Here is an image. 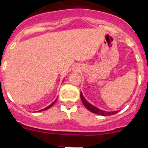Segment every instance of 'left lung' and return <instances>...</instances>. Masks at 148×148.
Masks as SVG:
<instances>
[{
	"instance_id": "1",
	"label": "left lung",
	"mask_w": 148,
	"mask_h": 148,
	"mask_svg": "<svg viewBox=\"0 0 148 148\" xmlns=\"http://www.w3.org/2000/svg\"><path fill=\"white\" fill-rule=\"evenodd\" d=\"M80 97H81V100H82V103H83V105L85 106V107H86L88 110H90V112L94 113V114H99V115H102V116H110V115H113V114H116V113L119 111V110H116V111H105V110H102L99 108H96L95 106H92L91 104H90L89 102H87V100L84 98L82 92H80Z\"/></svg>"
}]
</instances>
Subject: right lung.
Returning <instances> with one entry per match:
<instances>
[{
	"label": "right lung",
	"mask_w": 148,
	"mask_h": 148,
	"mask_svg": "<svg viewBox=\"0 0 148 148\" xmlns=\"http://www.w3.org/2000/svg\"><path fill=\"white\" fill-rule=\"evenodd\" d=\"M57 99H58V98H57ZM57 99H56V100H55V101H54V102H53V103H51V105H50V106H48V107H47V108H44V109H42V110H47V109L50 108H51V106H53V105H54V103H55V102H56V101H57Z\"/></svg>",
	"instance_id": "obj_1"
}]
</instances>
